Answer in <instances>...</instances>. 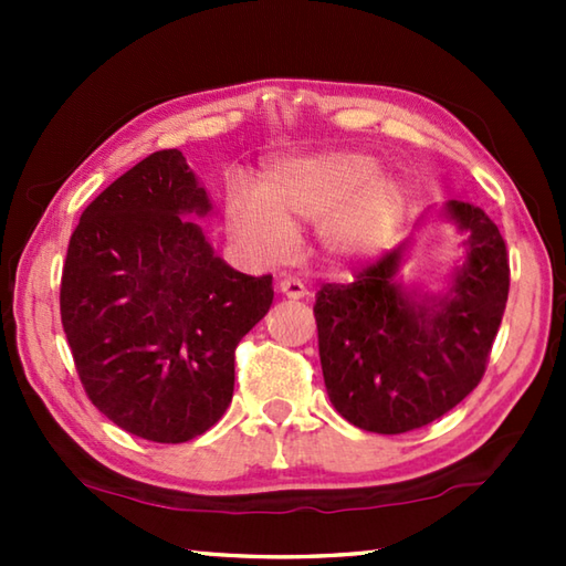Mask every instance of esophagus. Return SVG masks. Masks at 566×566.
Listing matches in <instances>:
<instances>
[{"mask_svg": "<svg viewBox=\"0 0 566 566\" xmlns=\"http://www.w3.org/2000/svg\"><path fill=\"white\" fill-rule=\"evenodd\" d=\"M280 292L290 300H302V296H306V286L294 276H284V280H280Z\"/></svg>", "mask_w": 566, "mask_h": 566, "instance_id": "esophagus-1", "label": "esophagus"}]
</instances>
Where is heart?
Here are the masks:
<instances>
[{"label": "heart", "mask_w": 566, "mask_h": 566, "mask_svg": "<svg viewBox=\"0 0 566 566\" xmlns=\"http://www.w3.org/2000/svg\"><path fill=\"white\" fill-rule=\"evenodd\" d=\"M369 155L322 151L276 161L260 191L239 189L227 202V227L264 262H280L294 247V227L319 222L322 244L337 256L379 247L405 207L399 181L375 171Z\"/></svg>", "instance_id": "heart-1"}]
</instances>
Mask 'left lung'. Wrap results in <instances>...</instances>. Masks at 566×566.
I'll list each match as a JSON object with an SVG mask.
<instances>
[{
  "label": "left lung",
  "mask_w": 566,
  "mask_h": 566,
  "mask_svg": "<svg viewBox=\"0 0 566 566\" xmlns=\"http://www.w3.org/2000/svg\"><path fill=\"white\" fill-rule=\"evenodd\" d=\"M444 214L467 249L447 294H421L395 280L405 247L361 266L352 284L317 292L329 401L367 432L405 434L447 415L482 381L490 361L510 294V254L479 207L452 199Z\"/></svg>",
  "instance_id": "left-lung-1"
}]
</instances>
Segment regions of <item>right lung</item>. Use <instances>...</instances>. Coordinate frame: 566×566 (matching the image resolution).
Masks as SVG:
<instances>
[{
    "label": "right lung",
    "mask_w": 566,
    "mask_h": 566,
    "mask_svg": "<svg viewBox=\"0 0 566 566\" xmlns=\"http://www.w3.org/2000/svg\"><path fill=\"white\" fill-rule=\"evenodd\" d=\"M212 212L179 149L142 159L84 209L66 247L60 310L82 387L134 437L179 444L234 395V349L270 312L272 274L214 254L189 214Z\"/></svg>",
    "instance_id": "obj_1"
}]
</instances>
